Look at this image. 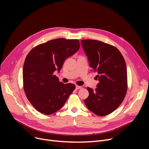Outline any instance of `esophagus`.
Listing matches in <instances>:
<instances>
[{"instance_id":"34e87169","label":"esophagus","mask_w":149,"mask_h":149,"mask_svg":"<svg viewBox=\"0 0 149 149\" xmlns=\"http://www.w3.org/2000/svg\"><path fill=\"white\" fill-rule=\"evenodd\" d=\"M81 88H82V87H81V86H80L76 85V86H75V89H76L77 90H78V89H81Z\"/></svg>"}]
</instances>
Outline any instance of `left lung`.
<instances>
[{
    "instance_id": "obj_1",
    "label": "left lung",
    "mask_w": 149,
    "mask_h": 149,
    "mask_svg": "<svg viewBox=\"0 0 149 149\" xmlns=\"http://www.w3.org/2000/svg\"><path fill=\"white\" fill-rule=\"evenodd\" d=\"M83 49L90 67L98 74L99 83L93 91L87 88L89 95L84 100L89 110L98 116L113 112L123 102L127 89L125 60L115 46L95 40H81Z\"/></svg>"
}]
</instances>
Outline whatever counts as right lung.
<instances>
[{"label": "right lung", "mask_w": 149, "mask_h": 149, "mask_svg": "<svg viewBox=\"0 0 149 149\" xmlns=\"http://www.w3.org/2000/svg\"><path fill=\"white\" fill-rule=\"evenodd\" d=\"M77 39L60 38L38 45L31 49L23 68V89L34 107L45 115L57 112L75 89L72 83L60 82L59 72L65 60L80 48Z\"/></svg>", "instance_id": "right-lung-1"}]
</instances>
